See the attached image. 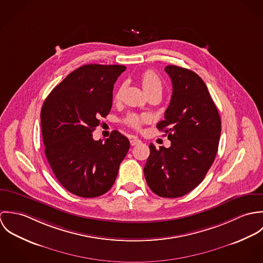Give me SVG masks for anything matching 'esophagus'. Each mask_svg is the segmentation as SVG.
Returning a JSON list of instances; mask_svg holds the SVG:
<instances>
[{"label": "esophagus", "mask_w": 263, "mask_h": 263, "mask_svg": "<svg viewBox=\"0 0 263 263\" xmlns=\"http://www.w3.org/2000/svg\"><path fill=\"white\" fill-rule=\"evenodd\" d=\"M141 140H139L138 138H134V139H132L130 140V145L132 146H136V145H138V144H141Z\"/></svg>", "instance_id": "esophagus-1"}]
</instances>
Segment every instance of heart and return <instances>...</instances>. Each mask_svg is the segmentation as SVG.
Here are the masks:
<instances>
[{"instance_id":"heart-1","label":"heart","mask_w":263,"mask_h":263,"mask_svg":"<svg viewBox=\"0 0 263 263\" xmlns=\"http://www.w3.org/2000/svg\"><path fill=\"white\" fill-rule=\"evenodd\" d=\"M141 81H142V86L144 88V90L146 91V93H149L152 91H161L162 89V81L160 79V77L157 75V73L153 70H148L146 72L143 73V75L141 77ZM120 94H121V89H118L117 92L115 93V100H118L120 98ZM150 120V117L146 114H129L125 121L126 123L134 127V128H140L141 125L147 121Z\"/></svg>"}]
</instances>
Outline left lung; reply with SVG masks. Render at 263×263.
Returning <instances> with one entry per match:
<instances>
[{"label": "left lung", "instance_id": "left-lung-1", "mask_svg": "<svg viewBox=\"0 0 263 263\" xmlns=\"http://www.w3.org/2000/svg\"><path fill=\"white\" fill-rule=\"evenodd\" d=\"M172 97L165 118L157 124L168 135L169 148L150 144L144 168L151 190L161 197H180L196 187L215 161L221 137V117L206 85L194 72L167 66Z\"/></svg>", "mask_w": 263, "mask_h": 263}]
</instances>
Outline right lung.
Wrapping results in <instances>:
<instances>
[{"label":"right lung","mask_w":263,"mask_h":263,"mask_svg":"<svg viewBox=\"0 0 263 263\" xmlns=\"http://www.w3.org/2000/svg\"><path fill=\"white\" fill-rule=\"evenodd\" d=\"M120 65H85L67 76L46 97L40 122L44 153L59 182L81 197H97L114 183L129 141L117 130L103 143L92 133L112 106Z\"/></svg>","instance_id":"right-lung-1"}]
</instances>
